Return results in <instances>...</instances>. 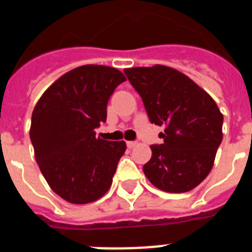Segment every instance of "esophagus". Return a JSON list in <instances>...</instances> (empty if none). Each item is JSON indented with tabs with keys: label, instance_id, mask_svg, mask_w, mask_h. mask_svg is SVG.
<instances>
[{
	"label": "esophagus",
	"instance_id": "esophagus-1",
	"mask_svg": "<svg viewBox=\"0 0 252 252\" xmlns=\"http://www.w3.org/2000/svg\"><path fill=\"white\" fill-rule=\"evenodd\" d=\"M126 144H127V148L128 149H132V148H135V146L137 145L136 141H127V142H126Z\"/></svg>",
	"mask_w": 252,
	"mask_h": 252
}]
</instances>
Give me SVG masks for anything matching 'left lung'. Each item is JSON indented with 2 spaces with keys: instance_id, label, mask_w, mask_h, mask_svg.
Returning a JSON list of instances; mask_svg holds the SVG:
<instances>
[{
  "instance_id": "8db88e82",
  "label": "left lung",
  "mask_w": 252,
  "mask_h": 252,
  "mask_svg": "<svg viewBox=\"0 0 252 252\" xmlns=\"http://www.w3.org/2000/svg\"><path fill=\"white\" fill-rule=\"evenodd\" d=\"M124 72L141 95L151 124L164 127L159 135L164 142L150 146L146 178L164 192L192 190L212 170L223 115L206 91L177 69L157 64Z\"/></svg>"
}]
</instances>
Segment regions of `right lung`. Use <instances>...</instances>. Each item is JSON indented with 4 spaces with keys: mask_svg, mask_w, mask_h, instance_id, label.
<instances>
[{
    "mask_svg": "<svg viewBox=\"0 0 252 252\" xmlns=\"http://www.w3.org/2000/svg\"><path fill=\"white\" fill-rule=\"evenodd\" d=\"M126 77L106 65L69 70L43 93L32 111L30 139L44 178L73 204L94 202L112 184L125 141L95 136L107 119V103Z\"/></svg>",
    "mask_w": 252,
    "mask_h": 252,
    "instance_id": "right-lung-1",
    "label": "right lung"
}]
</instances>
